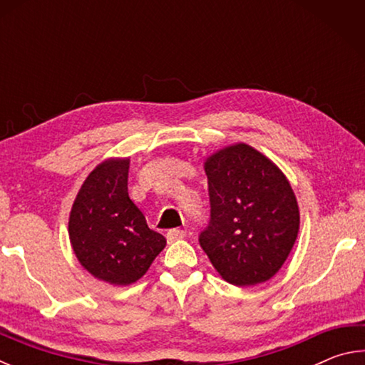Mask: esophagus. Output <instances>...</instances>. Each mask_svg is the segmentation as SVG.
<instances>
[{
	"instance_id": "obj_1",
	"label": "esophagus",
	"mask_w": 365,
	"mask_h": 365,
	"mask_svg": "<svg viewBox=\"0 0 365 365\" xmlns=\"http://www.w3.org/2000/svg\"><path fill=\"white\" fill-rule=\"evenodd\" d=\"M185 237H187V233H185L183 230H180V228H174V230H169L168 232V242L169 243L178 242V240H183Z\"/></svg>"
}]
</instances>
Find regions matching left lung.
<instances>
[{"mask_svg":"<svg viewBox=\"0 0 365 365\" xmlns=\"http://www.w3.org/2000/svg\"><path fill=\"white\" fill-rule=\"evenodd\" d=\"M205 170L211 222L200 237L201 248L235 287L270 280L299 233V206L287 175L243 141L207 156Z\"/></svg>","mask_w":365,"mask_h":365,"instance_id":"obj_1","label":"left lung"}]
</instances>
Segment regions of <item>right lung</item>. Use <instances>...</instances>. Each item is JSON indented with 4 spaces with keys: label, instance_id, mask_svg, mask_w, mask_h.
Returning <instances> with one entry per match:
<instances>
[{
    "label": "right lung",
    "instance_id": "add662e5",
    "mask_svg": "<svg viewBox=\"0 0 365 365\" xmlns=\"http://www.w3.org/2000/svg\"><path fill=\"white\" fill-rule=\"evenodd\" d=\"M128 168L130 158L98 164L73 200L67 227L80 265L114 287L138 282L168 243L128 196Z\"/></svg>",
    "mask_w": 365,
    "mask_h": 365
}]
</instances>
